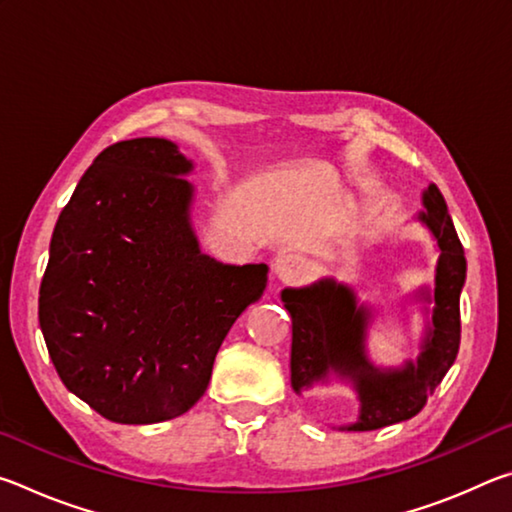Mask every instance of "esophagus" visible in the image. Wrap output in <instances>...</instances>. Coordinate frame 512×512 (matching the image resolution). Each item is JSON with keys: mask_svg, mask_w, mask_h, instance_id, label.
Segmentation results:
<instances>
[{"mask_svg": "<svg viewBox=\"0 0 512 512\" xmlns=\"http://www.w3.org/2000/svg\"><path fill=\"white\" fill-rule=\"evenodd\" d=\"M273 271L277 275V280L293 284L305 277L307 273V264L305 259L298 257V255H291V253H284V255H277L275 264H273Z\"/></svg>", "mask_w": 512, "mask_h": 512, "instance_id": "34e87169", "label": "esophagus"}]
</instances>
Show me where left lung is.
Segmentation results:
<instances>
[{
  "mask_svg": "<svg viewBox=\"0 0 512 512\" xmlns=\"http://www.w3.org/2000/svg\"><path fill=\"white\" fill-rule=\"evenodd\" d=\"M420 221L429 225L438 241L440 259L433 291L431 329L424 339L418 363H406L404 370L381 372L372 368L363 354V334L370 318L366 307H357L354 293L323 280L307 289H284L282 302L291 314V386L325 379L329 370L350 377L357 386L361 413L350 424L352 431H372L418 415L429 395L443 381L456 361L461 345V289L465 284V253L456 235L447 203L436 185L424 192Z\"/></svg>",
  "mask_w": 512,
  "mask_h": 512,
  "instance_id": "obj_1",
  "label": "left lung"
}]
</instances>
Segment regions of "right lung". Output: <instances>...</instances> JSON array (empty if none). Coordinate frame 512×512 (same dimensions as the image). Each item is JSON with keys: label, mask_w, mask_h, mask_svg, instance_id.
<instances>
[{"label": "right lung", "mask_w": 512, "mask_h": 512, "mask_svg": "<svg viewBox=\"0 0 512 512\" xmlns=\"http://www.w3.org/2000/svg\"><path fill=\"white\" fill-rule=\"evenodd\" d=\"M189 171L162 137L112 144L51 237L38 298L49 357L67 391L112 422L192 409L225 334L266 289V264L230 266L198 250Z\"/></svg>", "instance_id": "1"}]
</instances>
